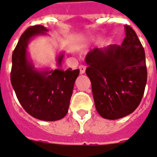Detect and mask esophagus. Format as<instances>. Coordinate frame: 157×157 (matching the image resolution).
<instances>
[{
    "instance_id": "esophagus-1",
    "label": "esophagus",
    "mask_w": 157,
    "mask_h": 157,
    "mask_svg": "<svg viewBox=\"0 0 157 157\" xmlns=\"http://www.w3.org/2000/svg\"><path fill=\"white\" fill-rule=\"evenodd\" d=\"M85 66H84V65H80L79 66V71H80V74H84V73H85Z\"/></svg>"
}]
</instances>
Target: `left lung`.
Returning <instances> with one entry per match:
<instances>
[{"label":"left lung","mask_w":157,"mask_h":157,"mask_svg":"<svg viewBox=\"0 0 157 157\" xmlns=\"http://www.w3.org/2000/svg\"><path fill=\"white\" fill-rule=\"evenodd\" d=\"M125 34L122 45L94 48L85 58L95 108L105 119H119L134 112L147 81L144 48L128 25Z\"/></svg>","instance_id":"left-lung-1"}]
</instances>
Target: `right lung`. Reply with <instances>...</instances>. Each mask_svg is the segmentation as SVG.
Returning a JSON list of instances; mask_svg holds the SVG:
<instances>
[{"label": "right lung", "instance_id": "right-lung-1", "mask_svg": "<svg viewBox=\"0 0 157 157\" xmlns=\"http://www.w3.org/2000/svg\"><path fill=\"white\" fill-rule=\"evenodd\" d=\"M48 29L42 25L28 28L13 51L11 83L17 100L26 112L43 121H56L66 116L79 69L61 68L63 53L57 56L55 70H38L29 58L28 45L35 36Z\"/></svg>", "mask_w": 157, "mask_h": 157}]
</instances>
